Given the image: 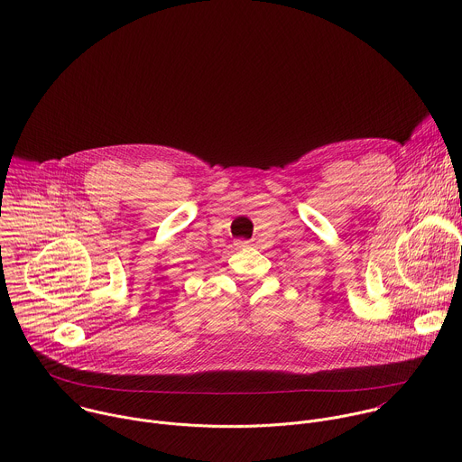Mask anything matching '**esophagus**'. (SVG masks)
I'll return each instance as SVG.
<instances>
[{
	"label": "esophagus",
	"mask_w": 462,
	"mask_h": 462,
	"mask_svg": "<svg viewBox=\"0 0 462 462\" xmlns=\"http://www.w3.org/2000/svg\"><path fill=\"white\" fill-rule=\"evenodd\" d=\"M239 245H241V246H245V245H246V243H239Z\"/></svg>",
	"instance_id": "34e87169"
}]
</instances>
